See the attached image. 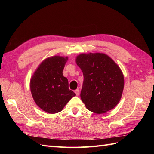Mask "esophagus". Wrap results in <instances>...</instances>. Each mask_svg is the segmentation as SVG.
Instances as JSON below:
<instances>
[{
  "label": "esophagus",
  "instance_id": "esophagus-1",
  "mask_svg": "<svg viewBox=\"0 0 154 154\" xmlns=\"http://www.w3.org/2000/svg\"><path fill=\"white\" fill-rule=\"evenodd\" d=\"M75 94H76V95L77 96H78L79 95V89H76V90H75Z\"/></svg>",
  "mask_w": 154,
  "mask_h": 154
}]
</instances>
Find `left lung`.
<instances>
[{
  "label": "left lung",
  "instance_id": "obj_1",
  "mask_svg": "<svg viewBox=\"0 0 154 154\" xmlns=\"http://www.w3.org/2000/svg\"><path fill=\"white\" fill-rule=\"evenodd\" d=\"M76 63L83 73L81 99L87 109L103 114L115 107L122 97L124 75L120 67L104 54H82Z\"/></svg>",
  "mask_w": 154,
  "mask_h": 154
}]
</instances>
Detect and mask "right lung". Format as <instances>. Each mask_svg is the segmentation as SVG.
I'll return each instance as SVG.
<instances>
[{"label":"right lung","instance_id":"1","mask_svg":"<svg viewBox=\"0 0 154 154\" xmlns=\"http://www.w3.org/2000/svg\"><path fill=\"white\" fill-rule=\"evenodd\" d=\"M68 57L53 56L45 59L30 80V91L37 105L50 114L60 112L76 94L69 89L63 70Z\"/></svg>","mask_w":154,"mask_h":154}]
</instances>
